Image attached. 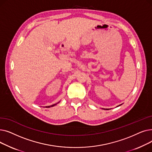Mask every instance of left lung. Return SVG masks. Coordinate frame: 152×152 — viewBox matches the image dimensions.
<instances>
[{"instance_id":"1","label":"left lung","mask_w":152,"mask_h":152,"mask_svg":"<svg viewBox=\"0 0 152 152\" xmlns=\"http://www.w3.org/2000/svg\"><path fill=\"white\" fill-rule=\"evenodd\" d=\"M122 104H121V105H118V106H117L116 107H119V106H120V105H121ZM102 109H103V110H110V109H108V108H102Z\"/></svg>"}]
</instances>
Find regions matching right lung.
Returning a JSON list of instances; mask_svg holds the SVG:
<instances>
[{
  "mask_svg": "<svg viewBox=\"0 0 152 152\" xmlns=\"http://www.w3.org/2000/svg\"><path fill=\"white\" fill-rule=\"evenodd\" d=\"M59 102H58V103H55V104L52 105H50V106H46V107H45V108H50V107H53V106H55V105H57V103H58Z\"/></svg>",
  "mask_w": 152,
  "mask_h": 152,
  "instance_id": "obj_1",
  "label": "right lung"
}]
</instances>
